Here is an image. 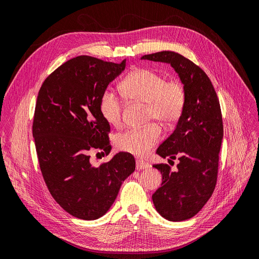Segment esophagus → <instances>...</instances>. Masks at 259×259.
Returning a JSON list of instances; mask_svg holds the SVG:
<instances>
[{"mask_svg":"<svg viewBox=\"0 0 259 259\" xmlns=\"http://www.w3.org/2000/svg\"><path fill=\"white\" fill-rule=\"evenodd\" d=\"M149 167H150V164H148L147 162H145L143 160H137L136 161V168H137V170L149 168Z\"/></svg>","mask_w":259,"mask_h":259,"instance_id":"obj_1","label":"esophagus"}]
</instances>
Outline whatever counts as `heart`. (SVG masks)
Returning <instances> with one entry per match:
<instances>
[{
  "mask_svg": "<svg viewBox=\"0 0 259 259\" xmlns=\"http://www.w3.org/2000/svg\"><path fill=\"white\" fill-rule=\"evenodd\" d=\"M123 97L128 101L146 104V120L158 121L163 126H174L185 111L187 94L185 85L178 80L166 81L152 69L139 68L125 76L120 84ZM123 104L111 90H105L99 98V111L112 126L122 123ZM161 139V128L149 124L142 128H132L115 137V146L121 151L137 156L146 155Z\"/></svg>",
  "mask_w": 259,
  "mask_h": 259,
  "instance_id": "b5f03b06",
  "label": "heart"
}]
</instances>
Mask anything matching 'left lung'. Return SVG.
I'll list each match as a JSON object with an SVG mask.
<instances>
[{
	"label": "left lung",
	"mask_w": 259,
	"mask_h": 259,
	"mask_svg": "<svg viewBox=\"0 0 259 259\" xmlns=\"http://www.w3.org/2000/svg\"><path fill=\"white\" fill-rule=\"evenodd\" d=\"M142 59L170 64L186 89L182 119L156 150L169 163L178 159L177 170L171 171L168 164H154L162 174V185L152 195L162 217L183 222L197 215L215 189L224 136L221 105L206 73L183 55L163 51Z\"/></svg>",
	"instance_id": "8db88e82"
}]
</instances>
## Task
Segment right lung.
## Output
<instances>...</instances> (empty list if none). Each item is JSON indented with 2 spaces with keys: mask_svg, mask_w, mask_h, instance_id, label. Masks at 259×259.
Wrapping results in <instances>:
<instances>
[{
  "mask_svg": "<svg viewBox=\"0 0 259 259\" xmlns=\"http://www.w3.org/2000/svg\"><path fill=\"white\" fill-rule=\"evenodd\" d=\"M124 69L125 60L114 64L82 55L58 67L38 91L32 134L44 182L62 208L84 221L105 215L135 170L127 152L98 166L90 160L93 151H111L110 125L99 111V98Z\"/></svg>",
  "mask_w": 259,
  "mask_h": 259,
  "instance_id": "obj_1",
  "label": "right lung"
}]
</instances>
